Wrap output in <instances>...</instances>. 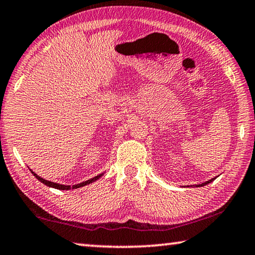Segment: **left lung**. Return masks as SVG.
<instances>
[{"mask_svg":"<svg viewBox=\"0 0 255 255\" xmlns=\"http://www.w3.org/2000/svg\"><path fill=\"white\" fill-rule=\"evenodd\" d=\"M216 178H212V179H210L209 181H205V183H203V184H201V185H196V187H200V186H204V185H208V184H210L211 183V181H213L215 180Z\"/></svg>","mask_w":255,"mask_h":255,"instance_id":"left-lung-1","label":"left lung"}]
</instances>
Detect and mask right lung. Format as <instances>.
<instances>
[{"label":"right lung","instance_id":"obj_1","mask_svg":"<svg viewBox=\"0 0 255 255\" xmlns=\"http://www.w3.org/2000/svg\"><path fill=\"white\" fill-rule=\"evenodd\" d=\"M31 171V170H30ZM31 173H34V176L36 177V178H37L39 181H42V183L44 184V185H46V186H48V187H53V188H56V189H61V191H68V189H75V188H79V187H83V186H85V185H88V184H92L93 181H95V180H98L100 177H102L104 173H101V175H98L96 177H94V178H92V179H88V180H86V181H84V183H80V184H77V185H74L71 187V186H69V185H60V184H56V183H53V181H48V180H46V179H43L42 177H39V176H37L36 175V173L34 172V171H31Z\"/></svg>","mask_w":255,"mask_h":255}]
</instances>
